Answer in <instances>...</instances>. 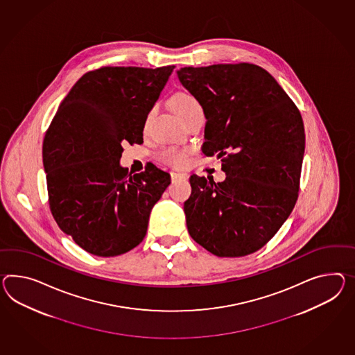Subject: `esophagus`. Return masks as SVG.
<instances>
[{"instance_id": "obj_1", "label": "esophagus", "mask_w": 355, "mask_h": 355, "mask_svg": "<svg viewBox=\"0 0 355 355\" xmlns=\"http://www.w3.org/2000/svg\"><path fill=\"white\" fill-rule=\"evenodd\" d=\"M171 177H172V181H178V180H186L187 178L186 174L175 173V172H172Z\"/></svg>"}]
</instances>
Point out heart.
I'll use <instances>...</instances> for the list:
<instances>
[{
	"instance_id": "obj_1",
	"label": "heart",
	"mask_w": 355,
	"mask_h": 355,
	"mask_svg": "<svg viewBox=\"0 0 355 355\" xmlns=\"http://www.w3.org/2000/svg\"><path fill=\"white\" fill-rule=\"evenodd\" d=\"M173 107L182 121H186L187 118H190L191 115H193L195 113L202 112V107L199 101L193 96L186 94V92H180L174 96ZM160 156L165 163L177 166V168H181L187 164V151L181 150V148L168 147L162 151Z\"/></svg>"
}]
</instances>
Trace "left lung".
Masks as SVG:
<instances>
[{"instance_id": "left-lung-1", "label": "left lung", "mask_w": 355, "mask_h": 355, "mask_svg": "<svg viewBox=\"0 0 355 355\" xmlns=\"http://www.w3.org/2000/svg\"><path fill=\"white\" fill-rule=\"evenodd\" d=\"M177 76L207 116L202 153L218 155L223 182L191 175L184 201L191 237L216 257L261 249L294 209L305 133L299 109L254 64L186 67Z\"/></svg>"}]
</instances>
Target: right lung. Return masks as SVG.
<instances>
[{
	"label": "right lung",
	"mask_w": 355,
	"mask_h": 355,
	"mask_svg": "<svg viewBox=\"0 0 355 355\" xmlns=\"http://www.w3.org/2000/svg\"><path fill=\"white\" fill-rule=\"evenodd\" d=\"M174 65L104 67L71 87L44 139L52 216L64 234L97 257H116L146 236L151 209L171 184L156 166L130 174L123 142L142 144L147 114Z\"/></svg>",
	"instance_id": "1"
}]
</instances>
